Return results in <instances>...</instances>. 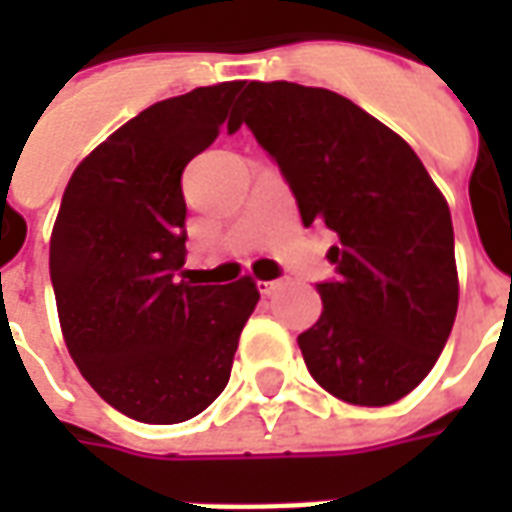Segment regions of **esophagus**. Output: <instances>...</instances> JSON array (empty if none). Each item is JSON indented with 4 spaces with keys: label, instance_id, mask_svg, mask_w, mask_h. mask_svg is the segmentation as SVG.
Returning a JSON list of instances; mask_svg holds the SVG:
<instances>
[{
    "label": "esophagus",
    "instance_id": "obj_1",
    "mask_svg": "<svg viewBox=\"0 0 512 512\" xmlns=\"http://www.w3.org/2000/svg\"><path fill=\"white\" fill-rule=\"evenodd\" d=\"M279 288H282V279H271V282H260V290H263L266 296H271V293H277Z\"/></svg>",
    "mask_w": 512,
    "mask_h": 512
}]
</instances>
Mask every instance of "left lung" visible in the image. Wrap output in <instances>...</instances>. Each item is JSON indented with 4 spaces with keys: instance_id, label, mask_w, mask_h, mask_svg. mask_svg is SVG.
<instances>
[{
    "instance_id": "1",
    "label": "left lung",
    "mask_w": 512,
    "mask_h": 512,
    "mask_svg": "<svg viewBox=\"0 0 512 512\" xmlns=\"http://www.w3.org/2000/svg\"><path fill=\"white\" fill-rule=\"evenodd\" d=\"M249 126L299 202L326 224L337 279L299 334L310 376L354 406H389L436 365L458 312L447 200L403 136L343 95L249 82L230 128Z\"/></svg>"
}]
</instances>
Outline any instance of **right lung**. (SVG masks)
I'll return each mask as SVG.
<instances>
[{
  "label": "right lung",
  "instance_id": "right-lung-1",
  "mask_svg": "<svg viewBox=\"0 0 512 512\" xmlns=\"http://www.w3.org/2000/svg\"><path fill=\"white\" fill-rule=\"evenodd\" d=\"M244 82L147 106L76 167L51 230L49 268L73 362L106 403L175 425L230 381L257 285H191L180 175L219 136Z\"/></svg>",
  "mask_w": 512,
  "mask_h": 512
}]
</instances>
